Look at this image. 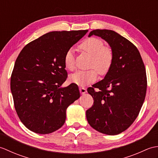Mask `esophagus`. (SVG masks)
I'll return each mask as SVG.
<instances>
[{
    "instance_id": "34e87169",
    "label": "esophagus",
    "mask_w": 158,
    "mask_h": 158,
    "mask_svg": "<svg viewBox=\"0 0 158 158\" xmlns=\"http://www.w3.org/2000/svg\"><path fill=\"white\" fill-rule=\"evenodd\" d=\"M79 91L81 94H85L87 92V89L85 88H83V87H80Z\"/></svg>"
}]
</instances>
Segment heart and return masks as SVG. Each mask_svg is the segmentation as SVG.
Returning a JSON list of instances; mask_svg holds the SVG:
<instances>
[{
	"label": "heart",
	"mask_w": 158,
	"mask_h": 158,
	"mask_svg": "<svg viewBox=\"0 0 158 158\" xmlns=\"http://www.w3.org/2000/svg\"><path fill=\"white\" fill-rule=\"evenodd\" d=\"M80 48L83 52L92 56L90 68L88 70H79L69 76V81L79 86H85L94 82L98 77V72L101 75H105L112 66L113 53L109 48L105 47L102 40L92 37L85 40ZM65 68L73 71L75 69L74 50L70 49L64 56Z\"/></svg>",
	"instance_id": "obj_1"
}]
</instances>
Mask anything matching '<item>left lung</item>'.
Masks as SVG:
<instances>
[{"label":"left lung","mask_w":158,"mask_h":158,"mask_svg":"<svg viewBox=\"0 0 158 158\" xmlns=\"http://www.w3.org/2000/svg\"><path fill=\"white\" fill-rule=\"evenodd\" d=\"M92 35L108 43L113 61L105 78L88 89L94 104L86 110V118L99 132L116 135L132 125L143 106L147 83L145 67L136 47L118 33L97 29L88 36Z\"/></svg>","instance_id":"obj_1"}]
</instances>
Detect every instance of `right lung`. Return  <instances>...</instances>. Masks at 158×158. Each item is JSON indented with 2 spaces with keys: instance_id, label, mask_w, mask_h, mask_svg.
Segmentation results:
<instances>
[{
  "instance_id": "1",
  "label": "right lung",
  "mask_w": 158,
  "mask_h": 158,
  "mask_svg": "<svg viewBox=\"0 0 158 158\" xmlns=\"http://www.w3.org/2000/svg\"><path fill=\"white\" fill-rule=\"evenodd\" d=\"M88 31L50 32L19 53L11 74V91L17 114L28 130L46 135L64 125L67 108L80 97L75 83L62 87L67 78L64 56Z\"/></svg>"
}]
</instances>
